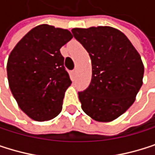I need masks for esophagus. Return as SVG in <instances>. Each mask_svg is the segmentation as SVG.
<instances>
[{
	"instance_id": "obj_1",
	"label": "esophagus",
	"mask_w": 155,
	"mask_h": 155,
	"mask_svg": "<svg viewBox=\"0 0 155 155\" xmlns=\"http://www.w3.org/2000/svg\"><path fill=\"white\" fill-rule=\"evenodd\" d=\"M71 73H72V74L74 75V74L76 73V69H74V70H72V71H71Z\"/></svg>"
}]
</instances>
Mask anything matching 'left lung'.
I'll return each mask as SVG.
<instances>
[{
    "label": "left lung",
    "instance_id": "1",
    "mask_svg": "<svg viewBox=\"0 0 155 155\" xmlns=\"http://www.w3.org/2000/svg\"><path fill=\"white\" fill-rule=\"evenodd\" d=\"M71 31L92 60L91 84L78 94L82 109L96 122H112L130 108L143 85L141 56L116 28H73Z\"/></svg>",
    "mask_w": 155,
    "mask_h": 155
}]
</instances>
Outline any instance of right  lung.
Wrapping results in <instances>:
<instances>
[{
    "mask_svg": "<svg viewBox=\"0 0 155 155\" xmlns=\"http://www.w3.org/2000/svg\"><path fill=\"white\" fill-rule=\"evenodd\" d=\"M72 38L67 29L41 24L15 45L7 61V77L18 106L38 122L55 118L71 82L60 49Z\"/></svg>",
    "mask_w": 155,
    "mask_h": 155,
    "instance_id": "right-lung-1",
    "label": "right lung"
}]
</instances>
